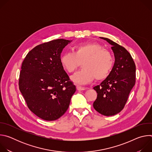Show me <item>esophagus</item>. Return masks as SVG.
Here are the masks:
<instances>
[{
    "mask_svg": "<svg viewBox=\"0 0 152 152\" xmlns=\"http://www.w3.org/2000/svg\"><path fill=\"white\" fill-rule=\"evenodd\" d=\"M76 88L78 91H83V90H85L86 88H84V87H82V86H80L79 85H77L76 86Z\"/></svg>",
    "mask_w": 152,
    "mask_h": 152,
    "instance_id": "1",
    "label": "esophagus"
}]
</instances>
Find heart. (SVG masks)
I'll return each mask as SVG.
<instances>
[{"mask_svg":"<svg viewBox=\"0 0 152 152\" xmlns=\"http://www.w3.org/2000/svg\"><path fill=\"white\" fill-rule=\"evenodd\" d=\"M62 67L69 73H74L82 62L83 68L72 77V80L79 85L105 79L111 73L114 59L111 53L96 42L82 43L75 46L73 53L66 52L60 57Z\"/></svg>","mask_w":152,"mask_h":152,"instance_id":"heart-1","label":"heart"}]
</instances>
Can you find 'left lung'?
Here are the masks:
<instances>
[{
	"label": "left lung",
	"mask_w": 152,
	"mask_h": 152,
	"mask_svg": "<svg viewBox=\"0 0 152 152\" xmlns=\"http://www.w3.org/2000/svg\"><path fill=\"white\" fill-rule=\"evenodd\" d=\"M100 38L112 46L115 62L110 75L93 88L97 93L93 107L103 115L112 116L119 113L125 106L135 84L136 67L131 54L124 48L107 38Z\"/></svg>",
	"instance_id": "8db88e82"
}]
</instances>
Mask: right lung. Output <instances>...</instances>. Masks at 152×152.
<instances>
[{"mask_svg":"<svg viewBox=\"0 0 152 152\" xmlns=\"http://www.w3.org/2000/svg\"><path fill=\"white\" fill-rule=\"evenodd\" d=\"M72 41L57 39L32 49L21 65L19 89L29 109L46 121L64 114L76 86L60 62L63 49Z\"/></svg>","mask_w":152,"mask_h":152,"instance_id":"add662e5","label":"right lung"}]
</instances>
